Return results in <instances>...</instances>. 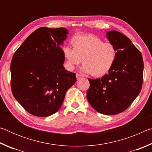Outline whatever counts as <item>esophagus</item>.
<instances>
[{
	"label": "esophagus",
	"instance_id": "esophagus-1",
	"mask_svg": "<svg viewBox=\"0 0 152 152\" xmlns=\"http://www.w3.org/2000/svg\"><path fill=\"white\" fill-rule=\"evenodd\" d=\"M82 78H83V77H82V76H81L80 74H76V78H77V80H80Z\"/></svg>",
	"mask_w": 152,
	"mask_h": 152
}]
</instances>
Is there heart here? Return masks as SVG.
<instances>
[{
  "label": "heart",
  "mask_w": 152,
  "mask_h": 152,
  "mask_svg": "<svg viewBox=\"0 0 152 152\" xmlns=\"http://www.w3.org/2000/svg\"><path fill=\"white\" fill-rule=\"evenodd\" d=\"M72 49L63 48L65 66L68 70H73L82 62L84 73L94 77L107 74L113 68L117 60V50L111 42H104L96 35H80L72 38Z\"/></svg>",
  "instance_id": "heart-1"
}]
</instances>
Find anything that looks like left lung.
I'll list each match as a JSON object with an SVG mask.
<instances>
[{
	"label": "left lung",
	"instance_id": "8db88e82",
	"mask_svg": "<svg viewBox=\"0 0 152 152\" xmlns=\"http://www.w3.org/2000/svg\"><path fill=\"white\" fill-rule=\"evenodd\" d=\"M107 37L117 48V60L101 78H88L90 88L86 98L97 112L112 115L125 110L140 93L143 61L140 50L125 35L110 31Z\"/></svg>",
	"mask_w": 152,
	"mask_h": 152
}]
</instances>
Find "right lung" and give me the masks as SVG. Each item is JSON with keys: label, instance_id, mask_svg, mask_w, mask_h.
I'll list each match as a JSON object with an SVG mask.
<instances>
[{"label": "right lung", "instance_id": "add662e5", "mask_svg": "<svg viewBox=\"0 0 152 152\" xmlns=\"http://www.w3.org/2000/svg\"><path fill=\"white\" fill-rule=\"evenodd\" d=\"M65 28L40 27L17 49L11 63L12 93L33 115L48 117L60 109L66 91L76 82V74L66 70L60 45Z\"/></svg>", "mask_w": 152, "mask_h": 152}]
</instances>
